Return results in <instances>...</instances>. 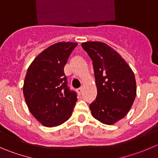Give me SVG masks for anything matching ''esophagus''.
<instances>
[{
  "instance_id": "1",
  "label": "esophagus",
  "mask_w": 158,
  "mask_h": 158,
  "mask_svg": "<svg viewBox=\"0 0 158 158\" xmlns=\"http://www.w3.org/2000/svg\"><path fill=\"white\" fill-rule=\"evenodd\" d=\"M76 91H77L79 93H81V92H82V87H80V88L76 89Z\"/></svg>"
}]
</instances>
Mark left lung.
I'll return each instance as SVG.
<instances>
[{"instance_id":"obj_1","label":"left lung","mask_w":158,"mask_h":158,"mask_svg":"<svg viewBox=\"0 0 158 158\" xmlns=\"http://www.w3.org/2000/svg\"><path fill=\"white\" fill-rule=\"evenodd\" d=\"M94 68L96 98L89 105L95 119L113 125L123 118L136 96L135 74L125 60L114 49L98 41L82 43Z\"/></svg>"}]
</instances>
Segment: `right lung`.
Wrapping results in <instances>:
<instances>
[{"label":"right lung","mask_w":158,"mask_h":158,"mask_svg":"<svg viewBox=\"0 0 158 158\" xmlns=\"http://www.w3.org/2000/svg\"><path fill=\"white\" fill-rule=\"evenodd\" d=\"M78 44L60 42L44 49L28 68L23 95L31 114L42 125L56 127L71 117L77 95L67 85L64 66Z\"/></svg>","instance_id":"add662e5"}]
</instances>
